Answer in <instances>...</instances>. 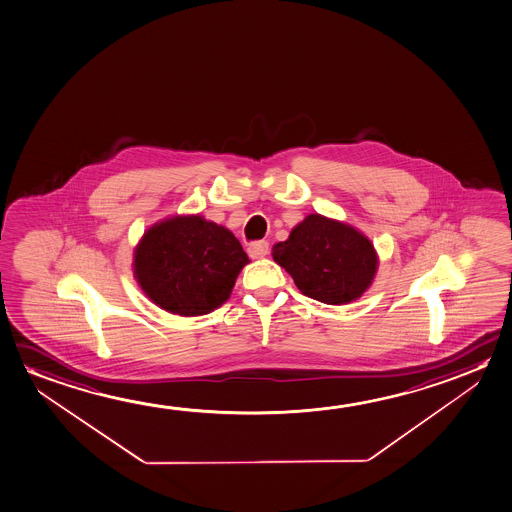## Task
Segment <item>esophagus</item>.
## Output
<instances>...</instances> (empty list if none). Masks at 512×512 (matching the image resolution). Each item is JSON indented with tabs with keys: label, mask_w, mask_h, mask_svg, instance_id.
Instances as JSON below:
<instances>
[{
	"label": "esophagus",
	"mask_w": 512,
	"mask_h": 512,
	"mask_svg": "<svg viewBox=\"0 0 512 512\" xmlns=\"http://www.w3.org/2000/svg\"><path fill=\"white\" fill-rule=\"evenodd\" d=\"M249 256H251L252 260H258V258H263V256H267L268 254V244L265 240H261V242H254L249 247Z\"/></svg>",
	"instance_id": "esophagus-1"
}]
</instances>
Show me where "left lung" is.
<instances>
[{
    "label": "left lung",
    "instance_id": "1",
    "mask_svg": "<svg viewBox=\"0 0 512 512\" xmlns=\"http://www.w3.org/2000/svg\"><path fill=\"white\" fill-rule=\"evenodd\" d=\"M272 258L306 297L341 306L357 301L374 283L379 256L359 229L309 213L288 240L272 247Z\"/></svg>",
    "mask_w": 512,
    "mask_h": 512
}]
</instances>
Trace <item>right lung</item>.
<instances>
[{
    "label": "right lung",
    "instance_id": "1",
    "mask_svg": "<svg viewBox=\"0 0 512 512\" xmlns=\"http://www.w3.org/2000/svg\"><path fill=\"white\" fill-rule=\"evenodd\" d=\"M249 263L236 236L203 215H172L147 228L133 251V276L147 299L179 317L228 301Z\"/></svg>",
    "mask_w": 512,
    "mask_h": 512
}]
</instances>
